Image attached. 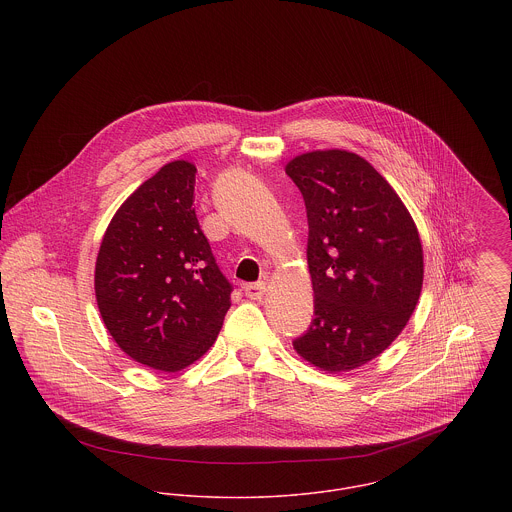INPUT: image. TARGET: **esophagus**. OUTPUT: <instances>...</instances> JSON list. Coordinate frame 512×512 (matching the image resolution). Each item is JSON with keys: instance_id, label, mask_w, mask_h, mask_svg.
Returning a JSON list of instances; mask_svg holds the SVG:
<instances>
[{"instance_id": "esophagus-1", "label": "esophagus", "mask_w": 512, "mask_h": 512, "mask_svg": "<svg viewBox=\"0 0 512 512\" xmlns=\"http://www.w3.org/2000/svg\"><path fill=\"white\" fill-rule=\"evenodd\" d=\"M244 293H246V297H250V299H262L264 293H266V284H264V282L248 284V286H244Z\"/></svg>"}]
</instances>
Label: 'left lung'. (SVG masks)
I'll return each mask as SVG.
<instances>
[{"label":"left lung","instance_id":"8db88e82","mask_svg":"<svg viewBox=\"0 0 512 512\" xmlns=\"http://www.w3.org/2000/svg\"><path fill=\"white\" fill-rule=\"evenodd\" d=\"M286 173L305 201L315 295V317L293 349L327 372L359 368L392 345L420 299L424 250L416 222L353 151H307Z\"/></svg>","mask_w":512,"mask_h":512}]
</instances>
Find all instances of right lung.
<instances>
[{"instance_id": "add662e5", "label": "right lung", "mask_w": 512, "mask_h": 512, "mask_svg": "<svg viewBox=\"0 0 512 512\" xmlns=\"http://www.w3.org/2000/svg\"><path fill=\"white\" fill-rule=\"evenodd\" d=\"M197 167L165 163L110 220L94 270L102 321L136 363L177 372L217 341L232 286L193 209Z\"/></svg>"}]
</instances>
